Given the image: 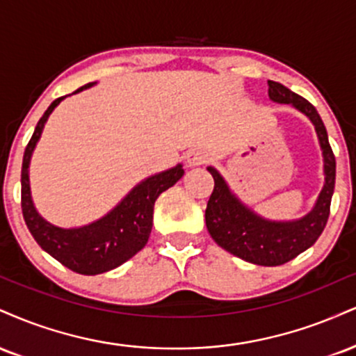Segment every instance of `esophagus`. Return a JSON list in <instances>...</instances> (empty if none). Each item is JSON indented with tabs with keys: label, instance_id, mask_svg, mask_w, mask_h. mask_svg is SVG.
<instances>
[{
	"label": "esophagus",
	"instance_id": "esophagus-1",
	"mask_svg": "<svg viewBox=\"0 0 356 356\" xmlns=\"http://www.w3.org/2000/svg\"><path fill=\"white\" fill-rule=\"evenodd\" d=\"M209 159H211V156L202 151V149H192V151L186 154V162L189 167L202 165L205 162H209Z\"/></svg>",
	"mask_w": 356,
	"mask_h": 356
}]
</instances>
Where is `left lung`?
<instances>
[{
	"instance_id": "1",
	"label": "left lung",
	"mask_w": 356,
	"mask_h": 356,
	"mask_svg": "<svg viewBox=\"0 0 356 356\" xmlns=\"http://www.w3.org/2000/svg\"><path fill=\"white\" fill-rule=\"evenodd\" d=\"M268 97L278 104L293 106L314 124L322 149L325 175L318 199L314 209L300 219H265L230 191L216 167H207L213 177V191L205 209V225L217 245L232 255L255 265L277 267L305 252L323 232L335 189V156L330 147L322 118L310 102L275 81H268Z\"/></svg>"
}]
</instances>
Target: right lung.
I'll list each match as a JSON object with an SVG mask.
<instances>
[{
  "label": "right lung",
  "instance_id": "1",
  "mask_svg": "<svg viewBox=\"0 0 356 356\" xmlns=\"http://www.w3.org/2000/svg\"><path fill=\"white\" fill-rule=\"evenodd\" d=\"M94 84L96 83L86 84L72 94ZM64 97L51 102L26 145L21 169V209L29 232L42 250L72 272L81 275H97L119 267L144 248L152 230L154 204L162 192L182 177L184 169L182 164H177L159 174L149 175L132 187L129 194L114 209L91 224L71 229L51 224L34 207L29 186V162L46 121Z\"/></svg>",
  "mask_w": 356,
  "mask_h": 356
}]
</instances>
